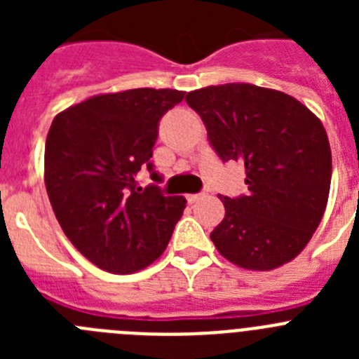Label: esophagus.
<instances>
[{
	"label": "esophagus",
	"instance_id": "obj_1",
	"mask_svg": "<svg viewBox=\"0 0 359 359\" xmlns=\"http://www.w3.org/2000/svg\"><path fill=\"white\" fill-rule=\"evenodd\" d=\"M205 198V192H199V194H189L187 196V201L189 203H198L199 199Z\"/></svg>",
	"mask_w": 359,
	"mask_h": 359
}]
</instances>
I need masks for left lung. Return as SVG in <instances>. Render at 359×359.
Wrapping results in <instances>:
<instances>
[{
    "label": "left lung",
    "instance_id": "obj_1",
    "mask_svg": "<svg viewBox=\"0 0 359 359\" xmlns=\"http://www.w3.org/2000/svg\"><path fill=\"white\" fill-rule=\"evenodd\" d=\"M185 100L217 156L241 161L246 174V194L219 196L224 219L210 233L215 248L257 271L290 262L327 205L332 161L322 122L297 98L253 84L208 86Z\"/></svg>",
    "mask_w": 359,
    "mask_h": 359
}]
</instances>
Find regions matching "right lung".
<instances>
[{
	"instance_id": "obj_1",
	"label": "right lung",
	"mask_w": 359,
	"mask_h": 359,
	"mask_svg": "<svg viewBox=\"0 0 359 359\" xmlns=\"http://www.w3.org/2000/svg\"><path fill=\"white\" fill-rule=\"evenodd\" d=\"M185 91L138 88L97 95L53 118L44 145V183L55 217L88 261L109 273L144 269L163 253L185 210L183 196L138 187L161 116Z\"/></svg>"
}]
</instances>
